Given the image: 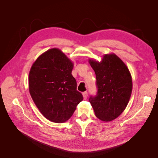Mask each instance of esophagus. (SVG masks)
Masks as SVG:
<instances>
[{"instance_id":"obj_1","label":"esophagus","mask_w":158,"mask_h":158,"mask_svg":"<svg viewBox=\"0 0 158 158\" xmlns=\"http://www.w3.org/2000/svg\"><path fill=\"white\" fill-rule=\"evenodd\" d=\"M82 95H83L84 99H86L87 98H88V92H84L82 93Z\"/></svg>"}]
</instances>
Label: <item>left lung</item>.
I'll return each mask as SVG.
<instances>
[{
    "instance_id": "1",
    "label": "left lung",
    "mask_w": 158,
    "mask_h": 158,
    "mask_svg": "<svg viewBox=\"0 0 158 158\" xmlns=\"http://www.w3.org/2000/svg\"><path fill=\"white\" fill-rule=\"evenodd\" d=\"M95 73L97 94L89 101L96 116L111 121L125 109L130 99L132 82L127 66L115 55H106L100 63L89 60Z\"/></svg>"
}]
</instances>
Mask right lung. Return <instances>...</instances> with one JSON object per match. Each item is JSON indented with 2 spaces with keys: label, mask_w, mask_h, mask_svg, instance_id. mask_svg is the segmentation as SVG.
<instances>
[{
  "label": "right lung",
  "mask_w": 158,
  "mask_h": 158,
  "mask_svg": "<svg viewBox=\"0 0 158 158\" xmlns=\"http://www.w3.org/2000/svg\"><path fill=\"white\" fill-rule=\"evenodd\" d=\"M73 64L63 52L51 49L38 57L29 74L31 96L46 118L64 123L83 100L72 75Z\"/></svg>",
  "instance_id": "obj_1"
}]
</instances>
